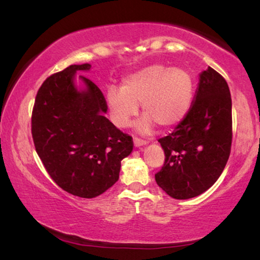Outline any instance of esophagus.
<instances>
[{"label":"esophagus","mask_w":260,"mask_h":260,"mask_svg":"<svg viewBox=\"0 0 260 260\" xmlns=\"http://www.w3.org/2000/svg\"><path fill=\"white\" fill-rule=\"evenodd\" d=\"M134 146L135 147H141V146H144V144H147V141H144L142 139H139V138H134Z\"/></svg>","instance_id":"34e87169"}]
</instances>
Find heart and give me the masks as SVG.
Listing matches in <instances>:
<instances>
[{
  "mask_svg": "<svg viewBox=\"0 0 260 260\" xmlns=\"http://www.w3.org/2000/svg\"><path fill=\"white\" fill-rule=\"evenodd\" d=\"M192 95L193 81L186 70L149 65L127 74L121 88L109 87L105 103L112 122L119 128L131 124L141 103L146 116L138 122V129L147 133L153 124L162 128L179 124L190 108Z\"/></svg>",
  "mask_w": 260,
  "mask_h": 260,
  "instance_id": "b5f03b06",
  "label": "heart"
}]
</instances>
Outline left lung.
<instances>
[{"label": "left lung", "instance_id": "left-lung-1", "mask_svg": "<svg viewBox=\"0 0 260 260\" xmlns=\"http://www.w3.org/2000/svg\"><path fill=\"white\" fill-rule=\"evenodd\" d=\"M196 98L172 133L158 140L165 160L155 174L158 186L175 200L203 193L217 181L231 155L232 98L212 68L202 72Z\"/></svg>", "mask_w": 260, "mask_h": 260}]
</instances>
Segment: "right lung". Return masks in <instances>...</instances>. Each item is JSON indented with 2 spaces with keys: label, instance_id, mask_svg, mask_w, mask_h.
<instances>
[{
  "label": "right lung",
  "instance_id": "1",
  "mask_svg": "<svg viewBox=\"0 0 260 260\" xmlns=\"http://www.w3.org/2000/svg\"><path fill=\"white\" fill-rule=\"evenodd\" d=\"M90 64L70 65L48 77L39 88L32 111L35 150L57 186L74 196L93 199L119 179L121 160L133 150L132 136L118 129L100 88L80 76L87 89L73 85L77 71Z\"/></svg>",
  "mask_w": 260,
  "mask_h": 260
}]
</instances>
